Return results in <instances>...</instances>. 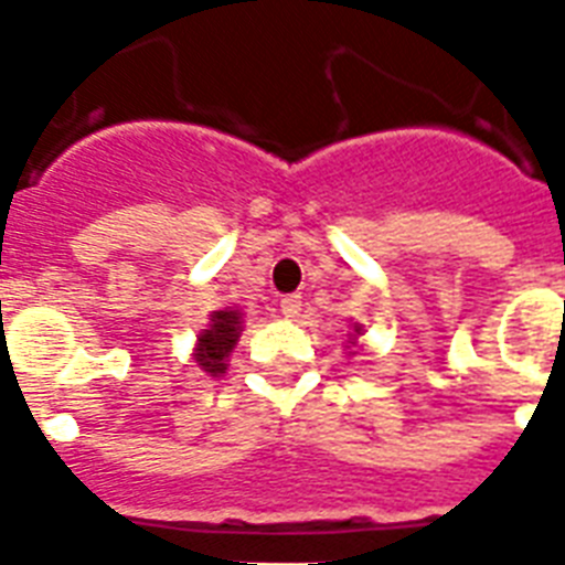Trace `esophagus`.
<instances>
[{
  "label": "esophagus",
  "instance_id": "esophagus-1",
  "mask_svg": "<svg viewBox=\"0 0 565 565\" xmlns=\"http://www.w3.org/2000/svg\"><path fill=\"white\" fill-rule=\"evenodd\" d=\"M281 313L287 319H296L301 313V296H296V292H292V296H284L281 299Z\"/></svg>",
  "mask_w": 565,
  "mask_h": 565
}]
</instances>
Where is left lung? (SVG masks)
Listing matches in <instances>:
<instances>
[{
  "label": "left lung",
  "instance_id": "1",
  "mask_svg": "<svg viewBox=\"0 0 565 565\" xmlns=\"http://www.w3.org/2000/svg\"><path fill=\"white\" fill-rule=\"evenodd\" d=\"M354 331H361V328H354Z\"/></svg>",
  "mask_w": 565,
  "mask_h": 565
}]
</instances>
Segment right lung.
I'll return each mask as SVG.
<instances>
[{"label":"right lung","instance_id":"obj_1","mask_svg":"<svg viewBox=\"0 0 565 565\" xmlns=\"http://www.w3.org/2000/svg\"><path fill=\"white\" fill-rule=\"evenodd\" d=\"M239 337V313L237 310H216L211 317V328L199 334V349H195V363L211 375L225 372V358L237 345Z\"/></svg>","mask_w":565,"mask_h":565}]
</instances>
